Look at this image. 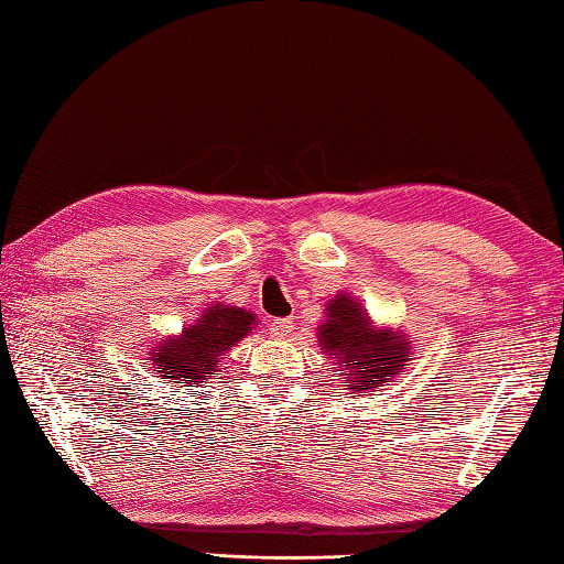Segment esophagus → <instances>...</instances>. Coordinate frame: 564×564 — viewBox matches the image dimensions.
<instances>
[{"mask_svg": "<svg viewBox=\"0 0 564 564\" xmlns=\"http://www.w3.org/2000/svg\"><path fill=\"white\" fill-rule=\"evenodd\" d=\"M293 329V319L291 317H281V319H273L269 325V332L273 339H285Z\"/></svg>", "mask_w": 564, "mask_h": 564, "instance_id": "obj_1", "label": "esophagus"}]
</instances>
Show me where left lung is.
<instances>
[{"label": "left lung", "mask_w": 564, "mask_h": 564, "mask_svg": "<svg viewBox=\"0 0 564 564\" xmlns=\"http://www.w3.org/2000/svg\"><path fill=\"white\" fill-rule=\"evenodd\" d=\"M327 310L329 319L319 327V346L337 361V376L349 378V390H373L402 373L410 354L404 334L378 332L349 295H337Z\"/></svg>", "instance_id": "left-lung-1"}]
</instances>
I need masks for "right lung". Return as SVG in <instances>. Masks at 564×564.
Returning a JSON list of instances; mask_svg holds the SVG:
<instances>
[{
  "instance_id": "right-lung-1",
  "label": "right lung",
  "mask_w": 564,
  "mask_h": 564,
  "mask_svg": "<svg viewBox=\"0 0 564 564\" xmlns=\"http://www.w3.org/2000/svg\"><path fill=\"white\" fill-rule=\"evenodd\" d=\"M254 325V315L242 307L215 305L206 315L196 319L194 327H186L182 337L166 339L154 356V366L172 382L186 380L191 388L200 380L218 376L220 356L235 346Z\"/></svg>"
}]
</instances>
